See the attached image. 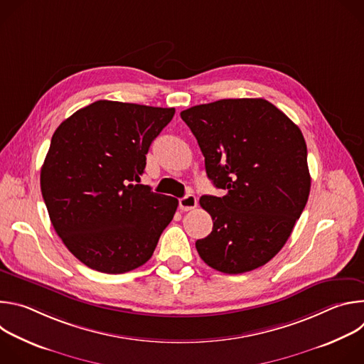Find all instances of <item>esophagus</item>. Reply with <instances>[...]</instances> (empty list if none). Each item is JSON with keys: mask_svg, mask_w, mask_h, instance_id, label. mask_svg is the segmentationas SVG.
<instances>
[{"mask_svg": "<svg viewBox=\"0 0 364 364\" xmlns=\"http://www.w3.org/2000/svg\"><path fill=\"white\" fill-rule=\"evenodd\" d=\"M180 209L184 210V212H188V210H193L194 207L197 205V198L194 194H187L184 196L183 198H180Z\"/></svg>", "mask_w": 364, "mask_h": 364, "instance_id": "1", "label": "esophagus"}]
</instances>
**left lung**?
Masks as SVG:
<instances>
[{
    "label": "left lung",
    "mask_w": 364,
    "mask_h": 364,
    "mask_svg": "<svg viewBox=\"0 0 364 364\" xmlns=\"http://www.w3.org/2000/svg\"><path fill=\"white\" fill-rule=\"evenodd\" d=\"M204 155L205 173L225 196H201L212 233L196 242L210 268L243 274L287 243L306 204L311 177L301 129L261 97L220 99L183 111Z\"/></svg>",
    "instance_id": "1"
}]
</instances>
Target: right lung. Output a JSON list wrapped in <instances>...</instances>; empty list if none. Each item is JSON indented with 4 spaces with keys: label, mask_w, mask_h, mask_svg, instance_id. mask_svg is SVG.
<instances>
[{
    "label": "right lung",
    "mask_w": 364,
    "mask_h": 364,
    "mask_svg": "<svg viewBox=\"0 0 364 364\" xmlns=\"http://www.w3.org/2000/svg\"><path fill=\"white\" fill-rule=\"evenodd\" d=\"M174 108L96 100L51 136L40 173L56 233L90 269L124 274L152 256L178 200L139 183L151 142Z\"/></svg>",
    "instance_id": "add662e5"
}]
</instances>
